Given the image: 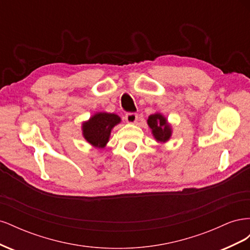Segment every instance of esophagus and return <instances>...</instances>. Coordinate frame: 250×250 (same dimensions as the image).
Instances as JSON below:
<instances>
[{"label":"esophagus","instance_id":"esophagus-1","mask_svg":"<svg viewBox=\"0 0 250 250\" xmlns=\"http://www.w3.org/2000/svg\"><path fill=\"white\" fill-rule=\"evenodd\" d=\"M138 118H139L138 115H137V113H134V112H128V113H126V116H125L126 122L129 123V124L137 123Z\"/></svg>","mask_w":250,"mask_h":250}]
</instances>
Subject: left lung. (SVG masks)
<instances>
[{"mask_svg": "<svg viewBox=\"0 0 250 250\" xmlns=\"http://www.w3.org/2000/svg\"><path fill=\"white\" fill-rule=\"evenodd\" d=\"M147 124L157 143L165 144L171 139L173 132L172 125L163 113L157 111L153 115H150L147 119Z\"/></svg>", "mask_w": 250, "mask_h": 250, "instance_id": "left-lung-1", "label": "left lung"}]
</instances>
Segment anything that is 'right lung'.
<instances>
[{
  "mask_svg": "<svg viewBox=\"0 0 250 250\" xmlns=\"http://www.w3.org/2000/svg\"><path fill=\"white\" fill-rule=\"evenodd\" d=\"M121 118L116 113L96 112L81 124L84 140L95 148L103 149L109 142L113 127L121 123Z\"/></svg>",
  "mask_w": 250,
  "mask_h": 250,
  "instance_id": "obj_1",
  "label": "right lung"
}]
</instances>
